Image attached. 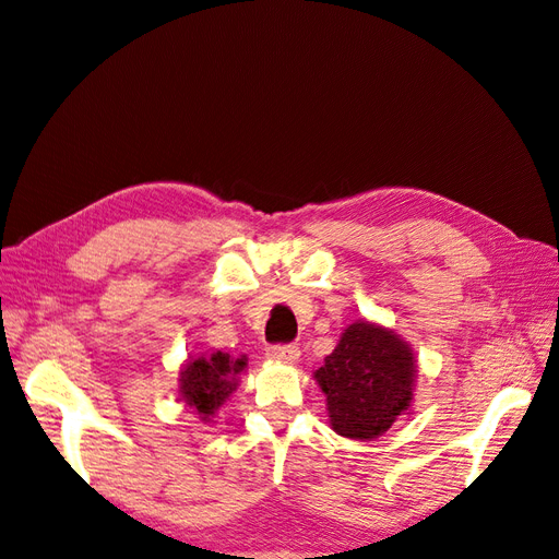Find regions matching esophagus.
I'll return each mask as SVG.
<instances>
[{"instance_id": "1", "label": "esophagus", "mask_w": 559, "mask_h": 559, "mask_svg": "<svg viewBox=\"0 0 559 559\" xmlns=\"http://www.w3.org/2000/svg\"><path fill=\"white\" fill-rule=\"evenodd\" d=\"M265 354H267V359H273V361L296 364L300 357V347L298 345H270Z\"/></svg>"}]
</instances>
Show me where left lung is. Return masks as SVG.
Wrapping results in <instances>:
<instances>
[{
  "mask_svg": "<svg viewBox=\"0 0 559 559\" xmlns=\"http://www.w3.org/2000/svg\"><path fill=\"white\" fill-rule=\"evenodd\" d=\"M415 376V354L401 335L354 321L314 380L326 394L331 429L354 441H373L411 408Z\"/></svg>",
  "mask_w": 559,
  "mask_h": 559,
  "instance_id": "1",
  "label": "left lung"
}]
</instances>
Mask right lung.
I'll use <instances>...</instances> for the list:
<instances>
[{
  "label": "right lung",
  "instance_id": "obj_1",
  "mask_svg": "<svg viewBox=\"0 0 559 559\" xmlns=\"http://www.w3.org/2000/svg\"><path fill=\"white\" fill-rule=\"evenodd\" d=\"M247 368V357L230 359L224 352L202 354L181 368L179 394L200 415L202 421H210L222 408L224 401L238 386V376Z\"/></svg>",
  "mask_w": 559,
  "mask_h": 559
}]
</instances>
